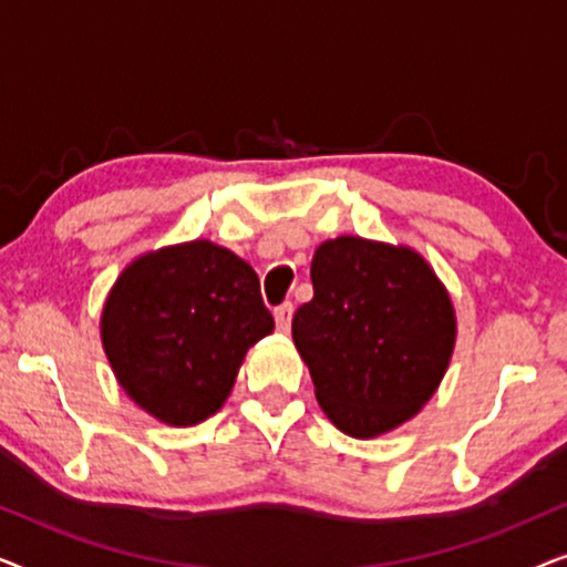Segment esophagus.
Instances as JSON below:
<instances>
[{"instance_id":"34e87169","label":"esophagus","mask_w":567,"mask_h":567,"mask_svg":"<svg viewBox=\"0 0 567 567\" xmlns=\"http://www.w3.org/2000/svg\"><path fill=\"white\" fill-rule=\"evenodd\" d=\"M291 315H293L291 301H284L281 307H276V309H274V317H276V328H278V332H289V328H291Z\"/></svg>"}]
</instances>
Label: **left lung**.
<instances>
[{"instance_id": "obj_1", "label": "left lung", "mask_w": 567, "mask_h": 567, "mask_svg": "<svg viewBox=\"0 0 567 567\" xmlns=\"http://www.w3.org/2000/svg\"><path fill=\"white\" fill-rule=\"evenodd\" d=\"M315 297L291 320L315 398L346 436L377 439L421 413L452 361L456 312L421 252L359 235L324 239Z\"/></svg>"}]
</instances>
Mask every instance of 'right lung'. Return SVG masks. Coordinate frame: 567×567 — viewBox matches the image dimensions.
<instances>
[{
    "label": "right lung",
    "mask_w": 567,
    "mask_h": 567,
    "mask_svg": "<svg viewBox=\"0 0 567 567\" xmlns=\"http://www.w3.org/2000/svg\"><path fill=\"white\" fill-rule=\"evenodd\" d=\"M270 332L258 274L212 239L138 255L100 315L121 390L175 429L204 423L227 402L247 351Z\"/></svg>",
    "instance_id": "right-lung-1"
}]
</instances>
